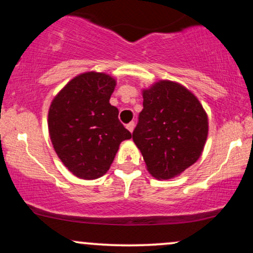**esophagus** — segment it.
<instances>
[{"label":"esophagus","instance_id":"1","mask_svg":"<svg viewBox=\"0 0 253 253\" xmlns=\"http://www.w3.org/2000/svg\"><path fill=\"white\" fill-rule=\"evenodd\" d=\"M134 126H135V125H134V121H130L129 124H127V125H126V128L128 129L130 133H132V132H133V129H134Z\"/></svg>","mask_w":253,"mask_h":253}]
</instances>
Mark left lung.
I'll list each match as a JSON object with an SVG mask.
<instances>
[{
    "label": "left lung",
    "instance_id": "obj_1",
    "mask_svg": "<svg viewBox=\"0 0 253 253\" xmlns=\"http://www.w3.org/2000/svg\"><path fill=\"white\" fill-rule=\"evenodd\" d=\"M143 98L133 141L155 178L179 176L202 155L207 113L189 89L172 81L161 80L143 89Z\"/></svg>",
    "mask_w": 253,
    "mask_h": 253
}]
</instances>
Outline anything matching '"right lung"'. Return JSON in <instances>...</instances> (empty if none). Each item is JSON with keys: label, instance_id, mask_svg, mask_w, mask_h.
<instances>
[{"label": "right lung", "instance_id": "add662e5", "mask_svg": "<svg viewBox=\"0 0 253 253\" xmlns=\"http://www.w3.org/2000/svg\"><path fill=\"white\" fill-rule=\"evenodd\" d=\"M117 80L88 71L69 81L52 100L48 133L57 156L81 179H96L109 170L121 141L132 138L109 103Z\"/></svg>", "mask_w": 253, "mask_h": 253}]
</instances>
